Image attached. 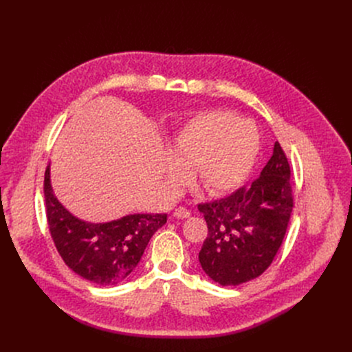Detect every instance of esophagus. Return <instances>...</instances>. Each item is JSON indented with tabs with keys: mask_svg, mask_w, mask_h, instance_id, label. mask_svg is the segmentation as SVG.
Returning a JSON list of instances; mask_svg holds the SVG:
<instances>
[{
	"mask_svg": "<svg viewBox=\"0 0 352 352\" xmlns=\"http://www.w3.org/2000/svg\"><path fill=\"white\" fill-rule=\"evenodd\" d=\"M189 216H190V212L182 206H179L174 210V217H177V219H186Z\"/></svg>",
	"mask_w": 352,
	"mask_h": 352,
	"instance_id": "1",
	"label": "esophagus"
}]
</instances>
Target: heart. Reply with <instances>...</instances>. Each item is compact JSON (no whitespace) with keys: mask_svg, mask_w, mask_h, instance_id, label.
<instances>
[{"mask_svg":"<svg viewBox=\"0 0 352 352\" xmlns=\"http://www.w3.org/2000/svg\"><path fill=\"white\" fill-rule=\"evenodd\" d=\"M261 150L258 129L228 110H212L193 117L174 138L167 163V179L179 185L186 170L195 168L196 185L209 195H223L241 186L252 171Z\"/></svg>","mask_w":352,"mask_h":352,"instance_id":"obj_1","label":"heart"}]
</instances>
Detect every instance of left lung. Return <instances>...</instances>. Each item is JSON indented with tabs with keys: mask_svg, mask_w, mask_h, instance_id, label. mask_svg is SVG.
<instances>
[{
	"mask_svg": "<svg viewBox=\"0 0 352 352\" xmlns=\"http://www.w3.org/2000/svg\"><path fill=\"white\" fill-rule=\"evenodd\" d=\"M289 177L288 159L276 142L273 156L252 184L197 205L208 223L199 262L213 281L238 285L272 265L294 208Z\"/></svg>",
	"mask_w": 352,
	"mask_h": 352,
	"instance_id": "obj_1",
	"label": "left lung"
}]
</instances>
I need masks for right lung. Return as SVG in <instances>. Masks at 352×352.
Returning a JSON list of instances; mask_svg holds the SVG:
<instances>
[{
  "label": "right lung",
  "mask_w": 352,
  "mask_h": 352,
  "mask_svg": "<svg viewBox=\"0 0 352 352\" xmlns=\"http://www.w3.org/2000/svg\"><path fill=\"white\" fill-rule=\"evenodd\" d=\"M48 230L65 265L80 277L116 285L138 266L153 234L167 223V214H129L110 223H86L72 216L53 193L50 166L44 174Z\"/></svg>",
  "instance_id": "right-lung-1"
}]
</instances>
